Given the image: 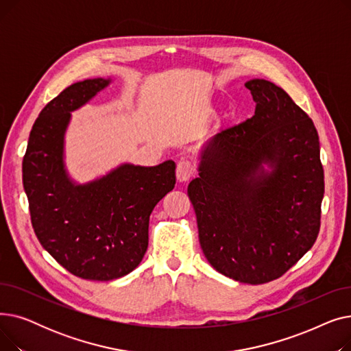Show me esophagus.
<instances>
[{
	"instance_id": "1",
	"label": "esophagus",
	"mask_w": 351,
	"mask_h": 351,
	"mask_svg": "<svg viewBox=\"0 0 351 351\" xmlns=\"http://www.w3.org/2000/svg\"><path fill=\"white\" fill-rule=\"evenodd\" d=\"M195 173V166L189 160H180L176 166V178L178 182H188Z\"/></svg>"
}]
</instances>
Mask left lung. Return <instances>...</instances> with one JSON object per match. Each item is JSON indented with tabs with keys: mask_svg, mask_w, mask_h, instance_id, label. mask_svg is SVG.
<instances>
[{
	"mask_svg": "<svg viewBox=\"0 0 351 351\" xmlns=\"http://www.w3.org/2000/svg\"><path fill=\"white\" fill-rule=\"evenodd\" d=\"M254 115L209 139L188 186L200 247L228 278L263 285L315 245L324 172L315 123L280 86L245 84Z\"/></svg>",
	"mask_w": 351,
	"mask_h": 351,
	"instance_id": "1",
	"label": "left lung"
}]
</instances>
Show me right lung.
Returning a JSON list of instances; mask_svg holds the SVG:
<instances>
[{
  "instance_id": "1",
  "label": "right lung",
  "mask_w": 351,
  "mask_h": 351,
  "mask_svg": "<svg viewBox=\"0 0 351 351\" xmlns=\"http://www.w3.org/2000/svg\"><path fill=\"white\" fill-rule=\"evenodd\" d=\"M112 80L72 84L36 118L23 160V183L34 232L43 247L72 274L86 280L119 279L139 266L147 249L149 216L175 188L176 165L121 163L86 183L65 166L71 112Z\"/></svg>"
}]
</instances>
